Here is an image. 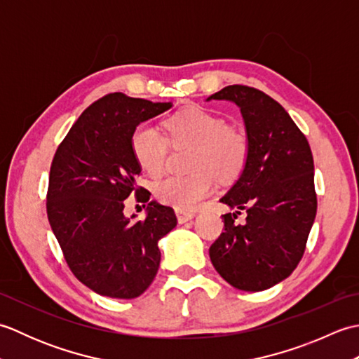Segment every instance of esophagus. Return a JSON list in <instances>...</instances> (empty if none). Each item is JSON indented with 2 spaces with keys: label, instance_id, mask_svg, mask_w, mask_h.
Instances as JSON below:
<instances>
[{
  "label": "esophagus",
  "instance_id": "1",
  "mask_svg": "<svg viewBox=\"0 0 359 359\" xmlns=\"http://www.w3.org/2000/svg\"><path fill=\"white\" fill-rule=\"evenodd\" d=\"M175 216H177L179 224H185V222H188V220H191V219L196 217V212L180 210V211H175Z\"/></svg>",
  "mask_w": 359,
  "mask_h": 359
}]
</instances>
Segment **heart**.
<instances>
[{"instance_id": "obj_1", "label": "heart", "mask_w": 359, "mask_h": 359, "mask_svg": "<svg viewBox=\"0 0 359 359\" xmlns=\"http://www.w3.org/2000/svg\"><path fill=\"white\" fill-rule=\"evenodd\" d=\"M168 139L175 147H193L189 154L191 174L168 177L156 187L157 199L175 210H193L208 196L217 177L228 184L245 170L250 157V142L239 129L205 108L179 111L163 121ZM133 154L140 170L149 177L163 174L168 158L166 137L149 125H140L131 137Z\"/></svg>"}]
</instances>
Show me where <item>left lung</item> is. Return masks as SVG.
<instances>
[{
	"label": "left lung",
	"mask_w": 359,
	"mask_h": 359,
	"mask_svg": "<svg viewBox=\"0 0 359 359\" xmlns=\"http://www.w3.org/2000/svg\"><path fill=\"white\" fill-rule=\"evenodd\" d=\"M207 100L238 104L250 142L245 170L220 199L231 211L210 247L211 262L234 288L262 292L288 278L306 251L318 208L313 156L288 112L262 90L231 85Z\"/></svg>",
	"instance_id": "left-lung-1"
}]
</instances>
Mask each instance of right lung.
I'll return each instance as SVG.
<instances>
[{"label":"right lung","instance_id":"right-lung-1","mask_svg":"<svg viewBox=\"0 0 359 359\" xmlns=\"http://www.w3.org/2000/svg\"><path fill=\"white\" fill-rule=\"evenodd\" d=\"M171 106L104 95L81 114L53 156L46 202L50 228L75 278L102 296H140L158 270V241L177 225L174 210L156 201L144 220L123 212L128 197L142 193L133 133Z\"/></svg>","mask_w":359,"mask_h":359}]
</instances>
